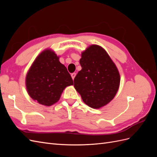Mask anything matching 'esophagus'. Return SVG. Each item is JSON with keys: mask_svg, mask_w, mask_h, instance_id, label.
<instances>
[{"mask_svg": "<svg viewBox=\"0 0 157 157\" xmlns=\"http://www.w3.org/2000/svg\"><path fill=\"white\" fill-rule=\"evenodd\" d=\"M75 76H76V73H73L71 74V77H72V78H73V80H74L75 77Z\"/></svg>", "mask_w": 157, "mask_h": 157, "instance_id": "esophagus-1", "label": "esophagus"}]
</instances>
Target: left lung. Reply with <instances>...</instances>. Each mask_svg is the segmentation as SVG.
Returning a JSON list of instances; mask_svg holds the SVG:
<instances>
[{
	"label": "left lung",
	"instance_id": "obj_1",
	"mask_svg": "<svg viewBox=\"0 0 157 157\" xmlns=\"http://www.w3.org/2000/svg\"><path fill=\"white\" fill-rule=\"evenodd\" d=\"M80 64L82 69L74 79V87L84 103L93 109L107 105L120 86L115 63L101 46L92 44L82 52Z\"/></svg>",
	"mask_w": 157,
	"mask_h": 157
}]
</instances>
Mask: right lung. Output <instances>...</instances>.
I'll use <instances>...</instances> for the list:
<instances>
[{"instance_id": "add662e5", "label": "right lung", "mask_w": 157, "mask_h": 157, "mask_svg": "<svg viewBox=\"0 0 157 157\" xmlns=\"http://www.w3.org/2000/svg\"><path fill=\"white\" fill-rule=\"evenodd\" d=\"M54 50L46 49L33 61L25 77L28 94L44 106L58 102L64 89L73 85L67 68Z\"/></svg>"}]
</instances>
